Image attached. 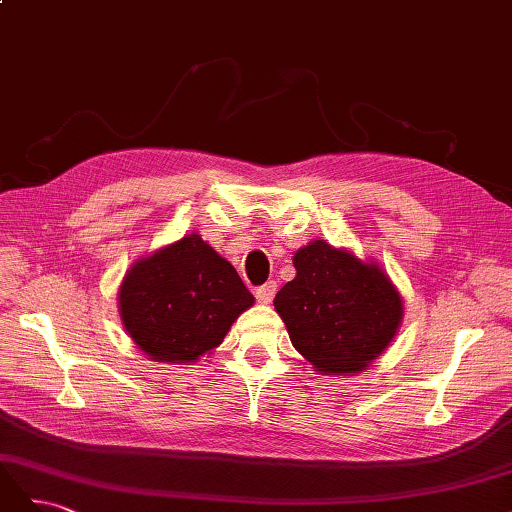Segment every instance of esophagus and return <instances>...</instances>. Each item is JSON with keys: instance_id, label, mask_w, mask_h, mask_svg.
Listing matches in <instances>:
<instances>
[{"instance_id": "esophagus-1", "label": "esophagus", "mask_w": 512, "mask_h": 512, "mask_svg": "<svg viewBox=\"0 0 512 512\" xmlns=\"http://www.w3.org/2000/svg\"><path fill=\"white\" fill-rule=\"evenodd\" d=\"M275 292H277V284L275 282H267V284H262V286L256 288V299L260 303H271L273 297H275Z\"/></svg>"}]
</instances>
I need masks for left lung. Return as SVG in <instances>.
Returning <instances> with one entry per match:
<instances>
[{
	"mask_svg": "<svg viewBox=\"0 0 512 512\" xmlns=\"http://www.w3.org/2000/svg\"><path fill=\"white\" fill-rule=\"evenodd\" d=\"M297 277L275 294L290 342L318 371L356 374L395 337L404 305L386 273L314 241L292 258Z\"/></svg>",
	"mask_w": 512,
	"mask_h": 512,
	"instance_id": "obj_1",
	"label": "left lung"
}]
</instances>
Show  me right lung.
Segmentation results:
<instances>
[{
	"label": "right lung",
	"mask_w": 512,
	"mask_h": 512,
	"mask_svg": "<svg viewBox=\"0 0 512 512\" xmlns=\"http://www.w3.org/2000/svg\"><path fill=\"white\" fill-rule=\"evenodd\" d=\"M252 303L235 267L196 232L138 260L119 288L123 327L162 363H192L220 346Z\"/></svg>",
	"instance_id": "add662e5"
}]
</instances>
